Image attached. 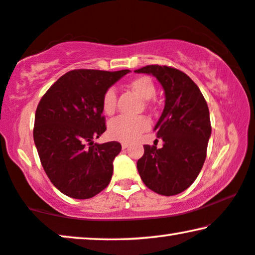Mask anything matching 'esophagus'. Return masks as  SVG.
Segmentation results:
<instances>
[{
    "instance_id": "obj_1",
    "label": "esophagus",
    "mask_w": 255,
    "mask_h": 255,
    "mask_svg": "<svg viewBox=\"0 0 255 255\" xmlns=\"http://www.w3.org/2000/svg\"><path fill=\"white\" fill-rule=\"evenodd\" d=\"M121 146H123V149H127V147L129 146V143L128 142H121Z\"/></svg>"
}]
</instances>
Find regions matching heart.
Listing matches in <instances>:
<instances>
[{"label":"heart","instance_id":"heart-1","mask_svg":"<svg viewBox=\"0 0 255 255\" xmlns=\"http://www.w3.org/2000/svg\"><path fill=\"white\" fill-rule=\"evenodd\" d=\"M129 88L135 91L144 101H150L155 95L154 83L149 77H138L128 83ZM117 93L115 88H109L102 98V109L105 115L111 116L116 111ZM150 127V121L145 117H118L109 124L108 132L112 138L130 142L138 137Z\"/></svg>","mask_w":255,"mask_h":255}]
</instances>
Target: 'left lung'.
Listing matches in <instances>:
<instances>
[{
  "mask_svg": "<svg viewBox=\"0 0 255 255\" xmlns=\"http://www.w3.org/2000/svg\"><path fill=\"white\" fill-rule=\"evenodd\" d=\"M151 74L165 93V108L153 130L161 149L144 145L137 170L144 184L162 196L187 190L200 173L212 134L210 111L198 86L176 68L149 65L135 71Z\"/></svg>",
  "mask_w": 255,
  "mask_h": 255,
  "instance_id": "obj_1",
  "label": "left lung"
}]
</instances>
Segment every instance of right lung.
<instances>
[{
	"mask_svg": "<svg viewBox=\"0 0 255 255\" xmlns=\"http://www.w3.org/2000/svg\"><path fill=\"white\" fill-rule=\"evenodd\" d=\"M129 72L70 71L37 105L33 136L41 164L51 183L71 198H91L111 181L121 144L94 138L106 130L104 93Z\"/></svg>",
	"mask_w": 255,
	"mask_h": 255,
	"instance_id": "1",
	"label": "right lung"
}]
</instances>
